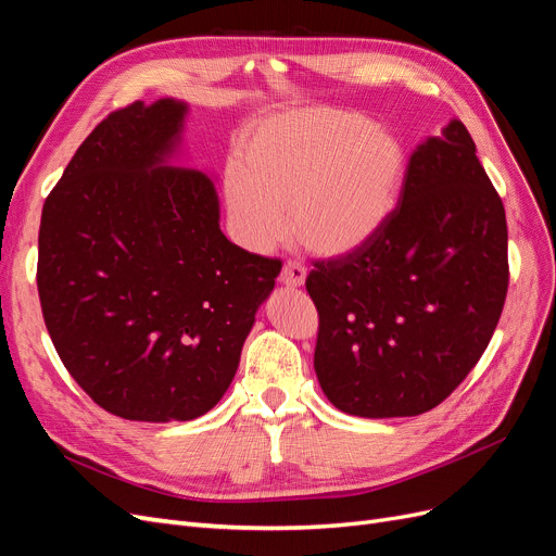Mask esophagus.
Instances as JSON below:
<instances>
[{
	"label": "esophagus",
	"mask_w": 556,
	"mask_h": 556,
	"mask_svg": "<svg viewBox=\"0 0 556 556\" xmlns=\"http://www.w3.org/2000/svg\"><path fill=\"white\" fill-rule=\"evenodd\" d=\"M306 282V268L301 266L299 262H288L282 266V274H280V285L285 288H301V285Z\"/></svg>",
	"instance_id": "34e87169"
}]
</instances>
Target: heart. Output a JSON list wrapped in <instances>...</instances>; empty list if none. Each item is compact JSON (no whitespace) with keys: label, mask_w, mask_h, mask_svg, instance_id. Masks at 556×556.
<instances>
[{"label":"heart","mask_w":556,"mask_h":556,"mask_svg":"<svg viewBox=\"0 0 556 556\" xmlns=\"http://www.w3.org/2000/svg\"><path fill=\"white\" fill-rule=\"evenodd\" d=\"M406 148L366 115L301 109L262 123L225 180L241 243L271 252L290 237L319 257L366 248L392 220L406 180Z\"/></svg>","instance_id":"1"}]
</instances>
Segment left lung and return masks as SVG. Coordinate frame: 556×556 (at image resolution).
<instances>
[{"label":"left lung","mask_w":556,"mask_h":556,"mask_svg":"<svg viewBox=\"0 0 556 556\" xmlns=\"http://www.w3.org/2000/svg\"><path fill=\"white\" fill-rule=\"evenodd\" d=\"M315 374L348 415H422L478 364L508 292L506 211L462 121L413 150L392 220L317 262Z\"/></svg>","instance_id":"left-lung-1"}]
</instances>
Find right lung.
Listing matches in <instances>:
<instances>
[{"mask_svg":"<svg viewBox=\"0 0 556 556\" xmlns=\"http://www.w3.org/2000/svg\"><path fill=\"white\" fill-rule=\"evenodd\" d=\"M188 113L174 97L111 113L41 213L50 339L94 403L137 422H188L225 396L280 274L225 237L215 178L176 164Z\"/></svg>","mask_w":556,"mask_h":556,"instance_id":"right-lung-1","label":"right lung"}]
</instances>
